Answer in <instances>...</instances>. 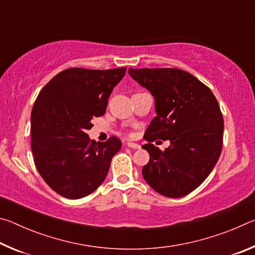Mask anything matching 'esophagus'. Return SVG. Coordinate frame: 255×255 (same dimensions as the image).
Masks as SVG:
<instances>
[{
  "label": "esophagus",
  "mask_w": 255,
  "mask_h": 255,
  "mask_svg": "<svg viewBox=\"0 0 255 255\" xmlns=\"http://www.w3.org/2000/svg\"><path fill=\"white\" fill-rule=\"evenodd\" d=\"M127 146L129 148H133V149H138L140 148V146L136 144V143H132V141H127Z\"/></svg>",
  "instance_id": "1"
}]
</instances>
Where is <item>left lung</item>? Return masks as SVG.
Here are the masks:
<instances>
[{"mask_svg":"<svg viewBox=\"0 0 255 255\" xmlns=\"http://www.w3.org/2000/svg\"><path fill=\"white\" fill-rule=\"evenodd\" d=\"M129 75L152 93L157 116L141 146L149 154L146 182L169 198L189 195L204 182L222 153L224 119L208 86L179 68H129ZM169 139L161 151L151 143Z\"/></svg>","mask_w":255,"mask_h":255,"instance_id":"obj_1","label":"left lung"}]
</instances>
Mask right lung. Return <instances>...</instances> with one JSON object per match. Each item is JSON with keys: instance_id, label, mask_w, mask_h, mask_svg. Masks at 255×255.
<instances>
[{"instance_id": "right-lung-1", "label": "right lung", "mask_w": 255, "mask_h": 255, "mask_svg": "<svg viewBox=\"0 0 255 255\" xmlns=\"http://www.w3.org/2000/svg\"><path fill=\"white\" fill-rule=\"evenodd\" d=\"M126 67L112 70L67 68L47 83L31 111V149L41 178L58 195L80 199L99 188L122 148L112 136L90 140L91 120L105 115L112 90Z\"/></svg>"}]
</instances>
